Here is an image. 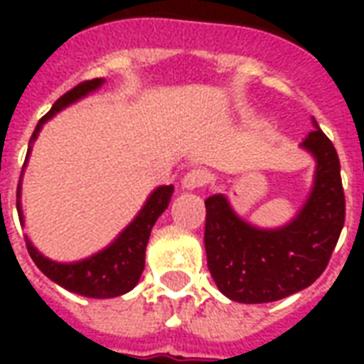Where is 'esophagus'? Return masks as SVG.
<instances>
[{
  "mask_svg": "<svg viewBox=\"0 0 364 364\" xmlns=\"http://www.w3.org/2000/svg\"><path fill=\"white\" fill-rule=\"evenodd\" d=\"M208 181V171L203 169V167H195V169H191L185 173L181 181V187L183 189H198V187H203L205 183Z\"/></svg>",
  "mask_w": 364,
  "mask_h": 364,
  "instance_id": "1",
  "label": "esophagus"
}]
</instances>
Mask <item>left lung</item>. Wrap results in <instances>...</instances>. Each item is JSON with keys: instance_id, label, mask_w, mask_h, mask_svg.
Returning <instances> with one entry per match:
<instances>
[{"instance_id": "8db88e82", "label": "left lung", "mask_w": 364, "mask_h": 364, "mask_svg": "<svg viewBox=\"0 0 364 364\" xmlns=\"http://www.w3.org/2000/svg\"><path fill=\"white\" fill-rule=\"evenodd\" d=\"M302 148L316 158L310 197L296 218L277 230L242 220L224 195L205 200V250L208 271L230 300L274 302L310 287L336 250L345 222L339 158L316 119Z\"/></svg>"}]
</instances>
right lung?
Masks as SVG:
<instances>
[{
  "mask_svg": "<svg viewBox=\"0 0 364 364\" xmlns=\"http://www.w3.org/2000/svg\"><path fill=\"white\" fill-rule=\"evenodd\" d=\"M103 77L82 82L80 85H75L74 90L64 93L56 103L52 105L50 111L38 120L35 132L31 136L27 159L44 122L52 119L56 112L62 111L68 105L75 103L77 99H82V97H85L91 91L99 90L103 85ZM27 159H25V166H27ZM21 177H23V173H21ZM171 195H173V185L158 187L148 197L146 205L142 206V210L138 213V216L128 224L127 228L122 230V234L109 247H105L103 252L95 253V255H91L87 259L75 261V263H56V261L44 257L43 253L31 244V240L25 237L28 255L33 257L36 267L41 269L50 281H54L60 287H64L70 292H75V294H82V296L87 298L120 296V294L134 289L138 281H140V274L144 271V261H146V245H148V240H150V232L156 220L161 216V213L169 206ZM19 198L21 183L19 187H17V213H19V220H23Z\"/></svg>",
  "mask_w": 364,
  "mask_h": 364,
  "instance_id": "obj_1",
  "label": "right lung"
}]
</instances>
